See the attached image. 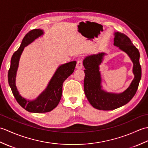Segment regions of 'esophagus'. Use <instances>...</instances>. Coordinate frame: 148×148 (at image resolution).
Listing matches in <instances>:
<instances>
[{
  "mask_svg": "<svg viewBox=\"0 0 148 148\" xmlns=\"http://www.w3.org/2000/svg\"><path fill=\"white\" fill-rule=\"evenodd\" d=\"M83 68V62L81 60H78L77 62V65H76V69H81Z\"/></svg>",
  "mask_w": 148,
  "mask_h": 148,
  "instance_id": "1",
  "label": "esophagus"
}]
</instances>
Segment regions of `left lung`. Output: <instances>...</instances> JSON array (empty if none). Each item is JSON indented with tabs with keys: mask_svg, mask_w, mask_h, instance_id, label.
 Wrapping results in <instances>:
<instances>
[{
	"mask_svg": "<svg viewBox=\"0 0 148 148\" xmlns=\"http://www.w3.org/2000/svg\"><path fill=\"white\" fill-rule=\"evenodd\" d=\"M114 45L129 56L133 62L134 78L128 88L121 93H108L102 88V79L99 65L103 60L104 53L88 56L84 59L85 76L84 79V93L93 108L103 111H110L124 106L130 101L136 94L141 79V67L139 50L132 42L129 37L121 32H115Z\"/></svg>",
	"mask_w": 148,
	"mask_h": 148,
	"instance_id": "8db88e82",
	"label": "left lung"
}]
</instances>
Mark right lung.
<instances>
[{
    "mask_svg": "<svg viewBox=\"0 0 148 148\" xmlns=\"http://www.w3.org/2000/svg\"><path fill=\"white\" fill-rule=\"evenodd\" d=\"M43 34L42 30L34 29L26 34L22 40L20 48L12 56L11 66L8 71V82L12 94L19 104L30 112L43 113L49 112L58 106L62 97L63 83L73 73L76 65V62L73 61L59 66L46 88L36 99L29 100L22 97L19 93L15 84L20 56L25 47L41 36Z\"/></svg>",
    "mask_w": 148,
    "mask_h": 148,
    "instance_id": "obj_1",
    "label": "right lung"
}]
</instances>
